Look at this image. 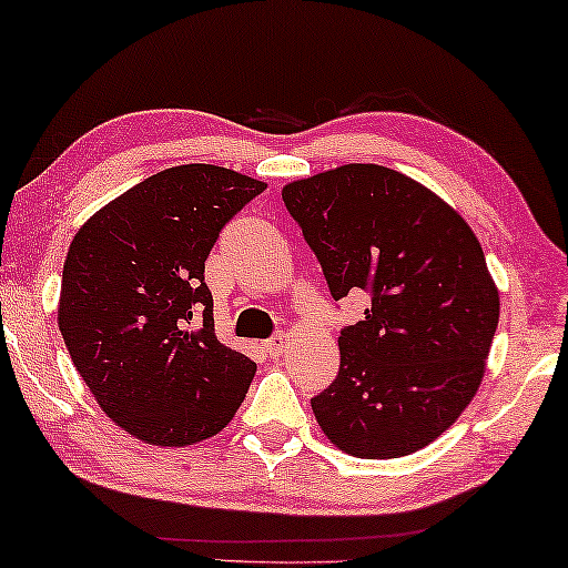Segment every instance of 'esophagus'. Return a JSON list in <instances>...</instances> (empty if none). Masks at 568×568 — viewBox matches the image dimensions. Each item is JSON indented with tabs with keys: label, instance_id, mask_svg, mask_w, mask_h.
Segmentation results:
<instances>
[{
	"label": "esophagus",
	"instance_id": "esophagus-1",
	"mask_svg": "<svg viewBox=\"0 0 568 568\" xmlns=\"http://www.w3.org/2000/svg\"><path fill=\"white\" fill-rule=\"evenodd\" d=\"M285 346H287V336L285 333H275L273 338H267L265 344H263V351L265 354L270 356V358H277L285 351Z\"/></svg>",
	"mask_w": 568,
	"mask_h": 568
}]
</instances>
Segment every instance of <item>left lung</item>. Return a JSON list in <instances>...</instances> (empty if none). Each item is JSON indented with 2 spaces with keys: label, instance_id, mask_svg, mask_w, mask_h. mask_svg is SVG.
<instances>
[{
  "label": "left lung",
  "instance_id": "8db88e82",
  "mask_svg": "<svg viewBox=\"0 0 568 568\" xmlns=\"http://www.w3.org/2000/svg\"><path fill=\"white\" fill-rule=\"evenodd\" d=\"M333 301L368 293L338 336L341 366L311 399L338 449L366 460L417 453L460 417L498 328V287L453 206L399 171L346 164L283 186Z\"/></svg>",
  "mask_w": 568,
  "mask_h": 568
}]
</instances>
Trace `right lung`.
<instances>
[{"instance_id": "right-lung-1", "label": "right lung", "mask_w": 568, "mask_h": 568, "mask_svg": "<svg viewBox=\"0 0 568 568\" xmlns=\"http://www.w3.org/2000/svg\"><path fill=\"white\" fill-rule=\"evenodd\" d=\"M265 184L212 164L143 179L70 242L58 326L115 425L141 443L186 447L230 425L255 362L214 336L204 260Z\"/></svg>"}]
</instances>
